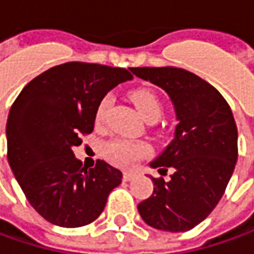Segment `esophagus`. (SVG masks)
Masks as SVG:
<instances>
[{
	"label": "esophagus",
	"instance_id": "1",
	"mask_svg": "<svg viewBox=\"0 0 254 254\" xmlns=\"http://www.w3.org/2000/svg\"><path fill=\"white\" fill-rule=\"evenodd\" d=\"M133 177H135V173L133 171H124V174H122L124 181H130Z\"/></svg>",
	"mask_w": 254,
	"mask_h": 254
}]
</instances>
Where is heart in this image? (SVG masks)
Masks as SVG:
<instances>
[{
    "label": "heart",
    "mask_w": 254,
    "mask_h": 254,
    "mask_svg": "<svg viewBox=\"0 0 254 254\" xmlns=\"http://www.w3.org/2000/svg\"><path fill=\"white\" fill-rule=\"evenodd\" d=\"M130 100L135 104L139 114L147 122H154L160 118L163 105L160 98L154 91L149 88H139L130 92ZM111 104H112L111 94H107L101 98L100 104L97 107V112H95V121L98 125L104 122L105 114L111 107ZM102 153L111 164L122 167V169H129L135 166L139 160H142L152 153V147L146 142L117 137L104 144Z\"/></svg>",
    "instance_id": "b5f03b06"
}]
</instances>
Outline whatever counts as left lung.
Instances as JSON below:
<instances>
[{
    "label": "left lung",
    "instance_id": "8db88e82",
    "mask_svg": "<svg viewBox=\"0 0 254 254\" xmlns=\"http://www.w3.org/2000/svg\"><path fill=\"white\" fill-rule=\"evenodd\" d=\"M130 71L162 87L179 124L171 143L154 162L153 194L137 209L144 222L166 232L195 228L225 194L238 160V127L231 107L214 85L177 67H133Z\"/></svg>",
    "mask_w": 254,
    "mask_h": 254
}]
</instances>
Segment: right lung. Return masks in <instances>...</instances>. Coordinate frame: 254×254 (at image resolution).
Wrapping results in <instances>:
<instances>
[{
	"label": "right lung",
	"instance_id": "obj_1",
	"mask_svg": "<svg viewBox=\"0 0 254 254\" xmlns=\"http://www.w3.org/2000/svg\"><path fill=\"white\" fill-rule=\"evenodd\" d=\"M127 68L68 62L23 87L6 121V157L35 211L63 228L95 221L122 173L104 160L94 169L73 153L94 129L101 98L130 80Z\"/></svg>",
	"mask_w": 254,
	"mask_h": 254
}]
</instances>
